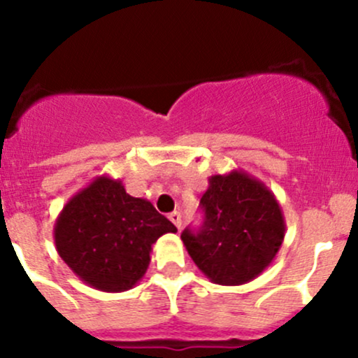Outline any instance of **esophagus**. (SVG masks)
Listing matches in <instances>:
<instances>
[{
  "label": "esophagus",
  "mask_w": 358,
  "mask_h": 358,
  "mask_svg": "<svg viewBox=\"0 0 358 358\" xmlns=\"http://www.w3.org/2000/svg\"><path fill=\"white\" fill-rule=\"evenodd\" d=\"M168 219H170L171 222H173V224H175V227L178 229V231H180V227H182V213L175 210V212H171L170 215H168Z\"/></svg>",
  "instance_id": "esophagus-1"
}]
</instances>
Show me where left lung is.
Instances as JSON below:
<instances>
[{"mask_svg": "<svg viewBox=\"0 0 358 358\" xmlns=\"http://www.w3.org/2000/svg\"><path fill=\"white\" fill-rule=\"evenodd\" d=\"M200 205L203 225L196 232H182L196 268L222 286L256 279L285 241V217L274 193L261 180L232 170L208 178Z\"/></svg>", "mask_w": 358, "mask_h": 358, "instance_id": "obj_1", "label": "left lung"}]
</instances>
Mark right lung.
I'll return each mask as SVG.
<instances>
[{
  "instance_id": "right-lung-1",
  "label": "right lung",
  "mask_w": 358,
  "mask_h": 358,
  "mask_svg": "<svg viewBox=\"0 0 358 358\" xmlns=\"http://www.w3.org/2000/svg\"><path fill=\"white\" fill-rule=\"evenodd\" d=\"M176 227L146 199L126 193L121 180L97 176L64 205L53 239L59 256L85 285L121 293L138 285L151 245Z\"/></svg>"
}]
</instances>
